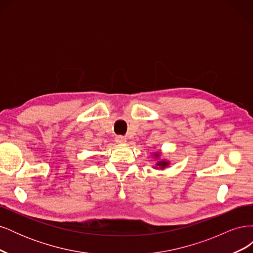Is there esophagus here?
<instances>
[{"label": "esophagus", "mask_w": 253, "mask_h": 253, "mask_svg": "<svg viewBox=\"0 0 253 253\" xmlns=\"http://www.w3.org/2000/svg\"><path fill=\"white\" fill-rule=\"evenodd\" d=\"M116 142H117L118 144H125V143L126 142V139L125 138L124 136H117V137H116Z\"/></svg>", "instance_id": "esophagus-1"}]
</instances>
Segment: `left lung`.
<instances>
[{
  "instance_id": "8db88e82",
  "label": "left lung",
  "mask_w": 253,
  "mask_h": 253,
  "mask_svg": "<svg viewBox=\"0 0 253 253\" xmlns=\"http://www.w3.org/2000/svg\"><path fill=\"white\" fill-rule=\"evenodd\" d=\"M152 158H153V162H154V166H153V168H154L155 170H165L166 168H168L170 166L171 162L169 159H166L164 156H163V153L160 151H155L153 152L151 154Z\"/></svg>"
}]
</instances>
